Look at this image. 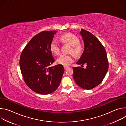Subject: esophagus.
<instances>
[{
    "label": "esophagus",
    "instance_id": "1",
    "mask_svg": "<svg viewBox=\"0 0 126 126\" xmlns=\"http://www.w3.org/2000/svg\"><path fill=\"white\" fill-rule=\"evenodd\" d=\"M64 68L65 70H66L68 68H69V67H67V66H64Z\"/></svg>",
    "mask_w": 126,
    "mask_h": 126
}]
</instances>
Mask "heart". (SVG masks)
Instances as JSON below:
<instances>
[{
    "instance_id": "obj_1",
    "label": "heart",
    "mask_w": 126,
    "mask_h": 126,
    "mask_svg": "<svg viewBox=\"0 0 126 126\" xmlns=\"http://www.w3.org/2000/svg\"><path fill=\"white\" fill-rule=\"evenodd\" d=\"M60 40L63 43L68 44L71 46L70 52L72 53L75 56L79 57L81 55L83 47L79 43L80 39L77 36L71 33H66L61 36ZM50 48L51 51L56 55H58L60 53V46L55 40H53L51 42ZM73 61L74 58L72 55L63 54L57 59V62L59 64L67 66L70 65Z\"/></svg>"
}]
</instances>
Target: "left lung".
<instances>
[{
  "mask_svg": "<svg viewBox=\"0 0 126 126\" xmlns=\"http://www.w3.org/2000/svg\"><path fill=\"white\" fill-rule=\"evenodd\" d=\"M80 34L84 42V51L77 62L82 67H73V79L81 88L92 89L103 80L109 68L106 51L95 36L89 31L81 29ZM87 64L86 68L82 67Z\"/></svg>",
  "mask_w": 126,
  "mask_h": 126,
  "instance_id": "left-lung-1",
  "label": "left lung"
}]
</instances>
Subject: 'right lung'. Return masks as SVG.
Instances as JSON below:
<instances>
[{
  "label": "right lung",
  "instance_id": "right-lung-1",
  "mask_svg": "<svg viewBox=\"0 0 126 126\" xmlns=\"http://www.w3.org/2000/svg\"><path fill=\"white\" fill-rule=\"evenodd\" d=\"M56 31H44L34 36L23 49L19 65L23 80L36 93L47 95L58 88L63 75L62 65L55 61L50 45Z\"/></svg>",
  "mask_w": 126,
  "mask_h": 126
}]
</instances>
